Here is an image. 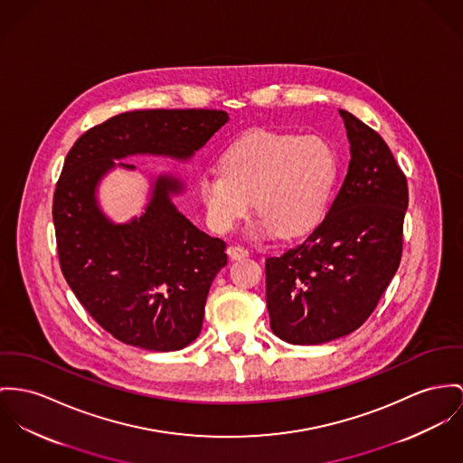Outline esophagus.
I'll list each match as a JSON object with an SVG mask.
<instances>
[{
	"label": "esophagus",
	"mask_w": 463,
	"mask_h": 463,
	"mask_svg": "<svg viewBox=\"0 0 463 463\" xmlns=\"http://www.w3.org/2000/svg\"><path fill=\"white\" fill-rule=\"evenodd\" d=\"M227 253H229V257H231L232 260H240V259L249 257V250L243 249V247H240V245H232V247H229V249H227Z\"/></svg>",
	"instance_id": "34e87169"
}]
</instances>
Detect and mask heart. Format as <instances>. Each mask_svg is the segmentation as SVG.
<instances>
[{"label": "heart", "mask_w": 463, "mask_h": 463, "mask_svg": "<svg viewBox=\"0 0 463 463\" xmlns=\"http://www.w3.org/2000/svg\"><path fill=\"white\" fill-rule=\"evenodd\" d=\"M336 176L338 156L322 137L253 130L223 151L197 192L216 232L232 231L255 201L260 229L294 240L319 225Z\"/></svg>", "instance_id": "1"}]
</instances>
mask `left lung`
<instances>
[{"label":"left lung","mask_w":463,"mask_h":463,"mask_svg":"<svg viewBox=\"0 0 463 463\" xmlns=\"http://www.w3.org/2000/svg\"><path fill=\"white\" fill-rule=\"evenodd\" d=\"M351 144L345 179L310 236L266 259L273 333L317 345L357 329L375 310L402 259L407 179L368 125L340 110Z\"/></svg>","instance_id":"left-lung-1"}]
</instances>
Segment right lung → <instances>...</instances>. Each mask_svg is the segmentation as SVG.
<instances>
[{"label": "right lung", "mask_w": 463, "mask_h": 463, "mask_svg": "<svg viewBox=\"0 0 463 463\" xmlns=\"http://www.w3.org/2000/svg\"><path fill=\"white\" fill-rule=\"evenodd\" d=\"M227 121L214 109L123 112L82 134L65 158L52 199L60 266L88 314L127 345L169 353L199 336L210 287L227 264L225 241L179 213L175 176L155 179L146 212L128 223L102 213L97 186L125 156L188 160Z\"/></svg>", "instance_id": "obj_1"}]
</instances>
